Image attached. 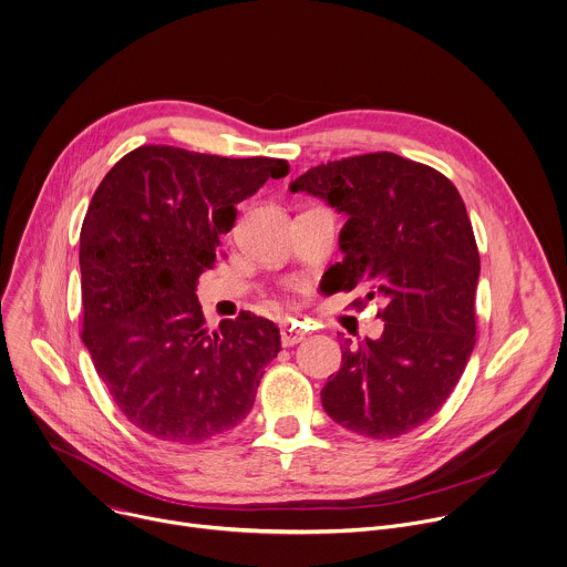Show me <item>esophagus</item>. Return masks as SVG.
<instances>
[{"label": "esophagus", "mask_w": 567, "mask_h": 567, "mask_svg": "<svg viewBox=\"0 0 567 567\" xmlns=\"http://www.w3.org/2000/svg\"><path fill=\"white\" fill-rule=\"evenodd\" d=\"M302 338H305V331L300 327H296L293 322H282L280 324V340H282L285 347L298 344Z\"/></svg>", "instance_id": "esophagus-1"}]
</instances>
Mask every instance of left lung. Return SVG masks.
Here are the masks:
<instances>
[{
    "mask_svg": "<svg viewBox=\"0 0 567 567\" xmlns=\"http://www.w3.org/2000/svg\"><path fill=\"white\" fill-rule=\"evenodd\" d=\"M289 192L347 216L344 258L324 274L331 291L385 302L379 340H344L322 408L355 434H408L450 399L476 342L481 258L463 198L436 168L388 151L313 166Z\"/></svg>",
    "mask_w": 567,
    "mask_h": 567,
    "instance_id": "left-lung-1",
    "label": "left lung"
}]
</instances>
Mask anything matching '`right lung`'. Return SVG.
I'll use <instances>...</instances> for the list:
<instances>
[{
  "mask_svg": "<svg viewBox=\"0 0 567 567\" xmlns=\"http://www.w3.org/2000/svg\"><path fill=\"white\" fill-rule=\"evenodd\" d=\"M289 164L146 144L100 182L80 234L82 340L120 412L144 434L203 443L247 419L278 327L243 311L209 329L196 282L236 205Z\"/></svg>",
  "mask_w": 567,
  "mask_h": 567,
  "instance_id": "right-lung-1",
  "label": "right lung"
}]
</instances>
